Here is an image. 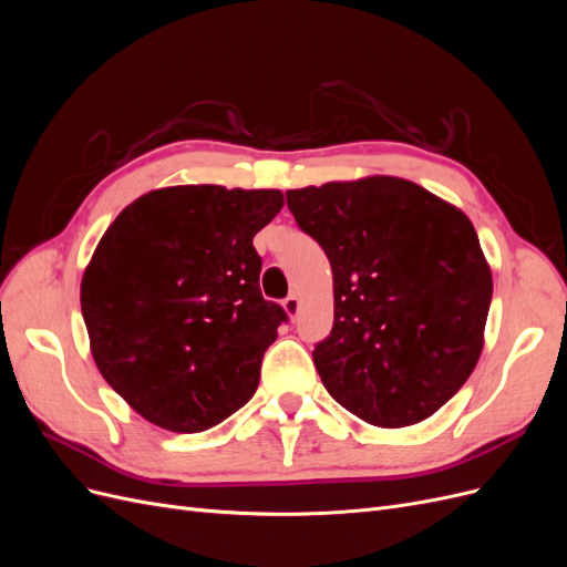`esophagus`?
Here are the masks:
<instances>
[{
  "instance_id": "34e87169",
  "label": "esophagus",
  "mask_w": 567,
  "mask_h": 567,
  "mask_svg": "<svg viewBox=\"0 0 567 567\" xmlns=\"http://www.w3.org/2000/svg\"><path fill=\"white\" fill-rule=\"evenodd\" d=\"M284 310H286V315H288L290 319H296L298 312H300V298H298L296 293L288 296V298L284 300Z\"/></svg>"
}]
</instances>
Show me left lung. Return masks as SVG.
<instances>
[{
	"label": "left lung",
	"instance_id": "1",
	"mask_svg": "<svg viewBox=\"0 0 567 567\" xmlns=\"http://www.w3.org/2000/svg\"><path fill=\"white\" fill-rule=\"evenodd\" d=\"M333 271V329L315 346L331 398L379 427L419 423L468 381L492 302L471 219L400 177L286 192Z\"/></svg>",
	"mask_w": 567,
	"mask_h": 567
}]
</instances>
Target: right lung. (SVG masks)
<instances>
[{"instance_id": "1", "label": "right lung", "mask_w": 567, "mask_h": 567, "mask_svg": "<svg viewBox=\"0 0 567 567\" xmlns=\"http://www.w3.org/2000/svg\"><path fill=\"white\" fill-rule=\"evenodd\" d=\"M281 208L277 188L167 186L101 236L80 286L82 317L101 375L136 414L200 433L252 398L288 321L262 298L252 236Z\"/></svg>"}]
</instances>
